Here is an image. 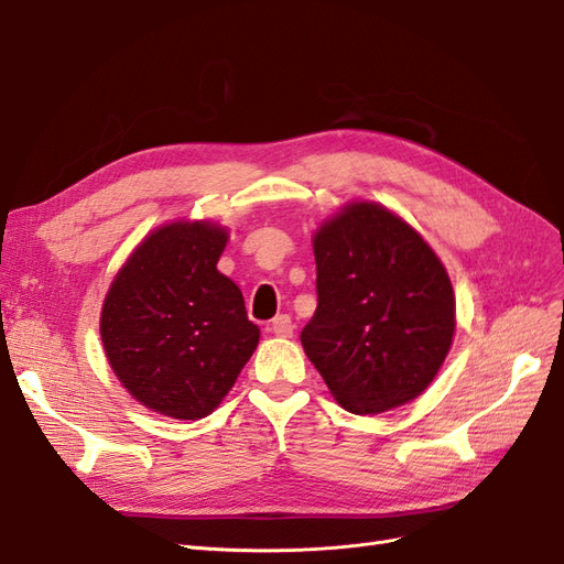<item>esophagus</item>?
<instances>
[{"label": "esophagus", "mask_w": 564, "mask_h": 564, "mask_svg": "<svg viewBox=\"0 0 564 564\" xmlns=\"http://www.w3.org/2000/svg\"><path fill=\"white\" fill-rule=\"evenodd\" d=\"M272 334L275 336H292L294 334V322H292V317L289 315H278L275 319L270 322V327H268Z\"/></svg>", "instance_id": "34e87169"}]
</instances>
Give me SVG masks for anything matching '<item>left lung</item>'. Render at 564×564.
I'll return each mask as SVG.
<instances>
[{
    "instance_id": "1",
    "label": "left lung",
    "mask_w": 564,
    "mask_h": 564,
    "mask_svg": "<svg viewBox=\"0 0 564 564\" xmlns=\"http://www.w3.org/2000/svg\"><path fill=\"white\" fill-rule=\"evenodd\" d=\"M317 311L301 332L334 400L379 414L419 398L449 352L456 301L423 237L381 204L355 202L313 240Z\"/></svg>"
}]
</instances>
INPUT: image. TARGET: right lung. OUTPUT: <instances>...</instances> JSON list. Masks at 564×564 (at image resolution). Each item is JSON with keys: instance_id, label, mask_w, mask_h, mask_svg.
<instances>
[{"instance_id": "add662e5", "label": "right lung", "mask_w": 564, "mask_h": 564, "mask_svg": "<svg viewBox=\"0 0 564 564\" xmlns=\"http://www.w3.org/2000/svg\"><path fill=\"white\" fill-rule=\"evenodd\" d=\"M226 242V228L207 220L162 226L108 289V362L152 412L181 421L212 414L259 346L240 286L216 270Z\"/></svg>"}]
</instances>
